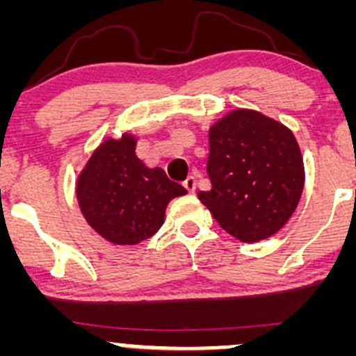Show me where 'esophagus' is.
Listing matches in <instances>:
<instances>
[{"label": "esophagus", "instance_id": "obj_1", "mask_svg": "<svg viewBox=\"0 0 356 356\" xmlns=\"http://www.w3.org/2000/svg\"><path fill=\"white\" fill-rule=\"evenodd\" d=\"M184 187H186L187 192H194L195 191V179L194 177H187L186 181H184Z\"/></svg>", "mask_w": 356, "mask_h": 356}]
</instances>
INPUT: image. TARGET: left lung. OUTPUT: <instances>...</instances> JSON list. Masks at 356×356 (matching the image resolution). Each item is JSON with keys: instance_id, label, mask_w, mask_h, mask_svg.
I'll return each instance as SVG.
<instances>
[{"instance_id": "1", "label": "left lung", "mask_w": 356, "mask_h": 356, "mask_svg": "<svg viewBox=\"0 0 356 356\" xmlns=\"http://www.w3.org/2000/svg\"><path fill=\"white\" fill-rule=\"evenodd\" d=\"M211 191L197 197L243 243L276 234L300 202L305 167L288 127L256 110H234L209 129Z\"/></svg>"}]
</instances>
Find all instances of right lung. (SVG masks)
<instances>
[{"mask_svg": "<svg viewBox=\"0 0 356 356\" xmlns=\"http://www.w3.org/2000/svg\"><path fill=\"white\" fill-rule=\"evenodd\" d=\"M136 137L107 138L79 175L76 199L87 222L104 239L132 246L152 238L164 224L170 199L187 194L161 167L136 155Z\"/></svg>", "mask_w": 356, "mask_h": 356, "instance_id": "1", "label": "right lung"}]
</instances>
